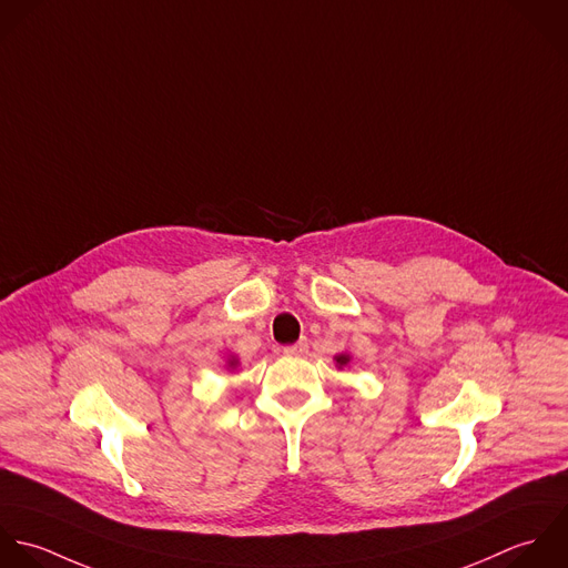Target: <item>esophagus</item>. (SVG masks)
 <instances>
[{
  "label": "esophagus",
  "instance_id": "34e87169",
  "mask_svg": "<svg viewBox=\"0 0 568 568\" xmlns=\"http://www.w3.org/2000/svg\"><path fill=\"white\" fill-rule=\"evenodd\" d=\"M285 355H294V357H301L307 353V341H298L296 344H290L283 348Z\"/></svg>",
  "mask_w": 568,
  "mask_h": 568
}]
</instances>
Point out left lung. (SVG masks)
I'll use <instances>...</instances> for the list:
<instances>
[{"mask_svg":"<svg viewBox=\"0 0 568 568\" xmlns=\"http://www.w3.org/2000/svg\"><path fill=\"white\" fill-rule=\"evenodd\" d=\"M348 362H351V355H348V353H341V355H336V364H338V368L346 366Z\"/></svg>","mask_w":568,"mask_h":568,"instance_id":"left-lung-1","label":"left lung"}]
</instances>
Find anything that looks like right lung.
<instances>
[{
    "mask_svg": "<svg viewBox=\"0 0 568 568\" xmlns=\"http://www.w3.org/2000/svg\"><path fill=\"white\" fill-rule=\"evenodd\" d=\"M236 364H239V359H236V357H230V359H227V366H230V368H234Z\"/></svg>",
    "mask_w": 568,
    "mask_h": 568,
    "instance_id": "obj_1",
    "label": "right lung"
}]
</instances>
